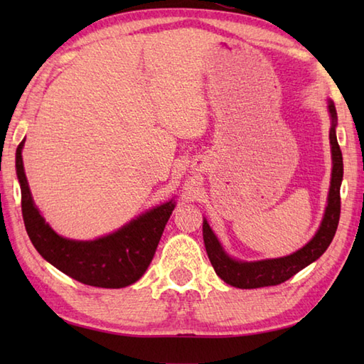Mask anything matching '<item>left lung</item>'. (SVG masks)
<instances>
[{"label":"left lung","mask_w":364,"mask_h":364,"mask_svg":"<svg viewBox=\"0 0 364 364\" xmlns=\"http://www.w3.org/2000/svg\"><path fill=\"white\" fill-rule=\"evenodd\" d=\"M327 109L331 122L328 134L331 146V180L326 213H323L319 230L316 231V235L310 242H306L301 249L288 255V257L259 261H241L230 257L222 247L218 236L214 235L210 223H208L206 219H203V241L208 258H210L215 274L227 284L241 289H255L264 288V286L280 284L289 280L299 270L310 266L311 262L321 258L322 253L328 249L330 242L333 241L339 222V213H341L339 189H341L344 168L343 153L336 139V107L331 100H327Z\"/></svg>","instance_id":"1"}]
</instances>
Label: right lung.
Listing matches in <instances>:
<instances>
[{
    "mask_svg": "<svg viewBox=\"0 0 364 364\" xmlns=\"http://www.w3.org/2000/svg\"><path fill=\"white\" fill-rule=\"evenodd\" d=\"M21 141L15 167L21 189V213L28 236L36 250L60 272L97 288H125L136 283L156 252L162 231L175 208V200L137 215L114 233L94 241H76L58 235L36 206L23 168Z\"/></svg>",
    "mask_w": 364,
    "mask_h": 364,
    "instance_id": "1",
    "label": "right lung"
}]
</instances>
